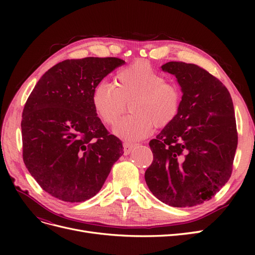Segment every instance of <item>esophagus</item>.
I'll return each mask as SVG.
<instances>
[{"label":"esophagus","instance_id":"esophagus-1","mask_svg":"<svg viewBox=\"0 0 255 255\" xmlns=\"http://www.w3.org/2000/svg\"><path fill=\"white\" fill-rule=\"evenodd\" d=\"M135 145H136V144L130 143V142H123V151H125L126 155H128V154L130 153V151H132V150L134 149Z\"/></svg>","mask_w":255,"mask_h":255}]
</instances>
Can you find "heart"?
Wrapping results in <instances>:
<instances>
[{"label": "heart", "instance_id": "obj_1", "mask_svg": "<svg viewBox=\"0 0 255 255\" xmlns=\"http://www.w3.org/2000/svg\"><path fill=\"white\" fill-rule=\"evenodd\" d=\"M116 85L99 83L92 90L91 103L105 125L114 126L130 103L132 115L121 119L115 134L128 141L140 140L155 126L165 128L176 118L181 106V91L175 84L143 60L121 69Z\"/></svg>", "mask_w": 255, "mask_h": 255}]
</instances>
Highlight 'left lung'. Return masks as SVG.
Listing matches in <instances>:
<instances>
[{
	"mask_svg": "<svg viewBox=\"0 0 255 255\" xmlns=\"http://www.w3.org/2000/svg\"><path fill=\"white\" fill-rule=\"evenodd\" d=\"M164 71L182 88L179 114L149 142L153 161L144 179L152 194L174 207L211 200L233 170L237 128L227 87L205 69L169 61Z\"/></svg>",
	"mask_w": 255,
	"mask_h": 255,
	"instance_id": "obj_1",
	"label": "left lung"
}]
</instances>
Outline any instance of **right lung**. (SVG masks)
I'll return each instance as SVG.
<instances>
[{
  "instance_id": "right-lung-1",
  "label": "right lung",
  "mask_w": 255,
  "mask_h": 255,
  "mask_svg": "<svg viewBox=\"0 0 255 255\" xmlns=\"http://www.w3.org/2000/svg\"><path fill=\"white\" fill-rule=\"evenodd\" d=\"M126 61L118 57L66 59L45 72L22 113L23 161L51 196L82 202L102 188L123 154L91 103L92 90Z\"/></svg>"
}]
</instances>
